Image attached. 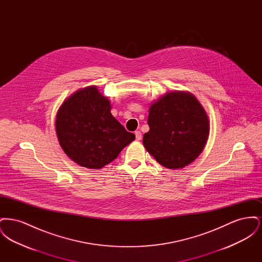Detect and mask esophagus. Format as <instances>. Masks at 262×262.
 <instances>
[{
    "instance_id": "obj_1",
    "label": "esophagus",
    "mask_w": 262,
    "mask_h": 262,
    "mask_svg": "<svg viewBox=\"0 0 262 262\" xmlns=\"http://www.w3.org/2000/svg\"><path fill=\"white\" fill-rule=\"evenodd\" d=\"M135 135H136V138H137V140H140V139H141L142 135H141V132H140V130H137V132L135 133Z\"/></svg>"
}]
</instances>
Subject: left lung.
Returning a JSON list of instances; mask_svg holds the SVG:
<instances>
[{
	"label": "left lung",
	"mask_w": 262,
	"mask_h": 262,
	"mask_svg": "<svg viewBox=\"0 0 262 262\" xmlns=\"http://www.w3.org/2000/svg\"><path fill=\"white\" fill-rule=\"evenodd\" d=\"M149 132L143 145L156 161L169 169L184 168L194 161L209 136L207 115L187 92H170L151 105Z\"/></svg>",
	"instance_id": "1"
}]
</instances>
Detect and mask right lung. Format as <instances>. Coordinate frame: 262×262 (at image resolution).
<instances>
[{"mask_svg":"<svg viewBox=\"0 0 262 262\" xmlns=\"http://www.w3.org/2000/svg\"><path fill=\"white\" fill-rule=\"evenodd\" d=\"M56 132L64 153L90 169L112 162L136 138L113 117L110 101L95 86L80 89L62 103Z\"/></svg>","mask_w":262,"mask_h":262,"instance_id":"obj_1","label":"right lung"}]
</instances>
